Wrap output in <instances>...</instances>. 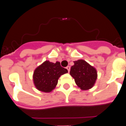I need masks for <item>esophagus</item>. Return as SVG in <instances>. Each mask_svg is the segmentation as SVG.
<instances>
[{"label": "esophagus", "instance_id": "esophagus-1", "mask_svg": "<svg viewBox=\"0 0 126 126\" xmlns=\"http://www.w3.org/2000/svg\"><path fill=\"white\" fill-rule=\"evenodd\" d=\"M66 69H67V70H68V72H69V71H70V69H71V68H70V66H68L66 67Z\"/></svg>", "mask_w": 126, "mask_h": 126}]
</instances>
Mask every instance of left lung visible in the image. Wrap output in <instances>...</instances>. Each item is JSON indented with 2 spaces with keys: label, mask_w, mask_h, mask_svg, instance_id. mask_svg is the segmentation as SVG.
<instances>
[{
  "label": "left lung",
  "mask_w": 126,
  "mask_h": 126,
  "mask_svg": "<svg viewBox=\"0 0 126 126\" xmlns=\"http://www.w3.org/2000/svg\"><path fill=\"white\" fill-rule=\"evenodd\" d=\"M71 68L70 74L74 79L77 85L81 90H87L94 85L97 79V71L87 62L79 60L74 62Z\"/></svg>",
  "instance_id": "left-lung-1"
}]
</instances>
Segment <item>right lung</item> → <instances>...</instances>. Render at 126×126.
<instances>
[{
  "instance_id": "right-lung-1",
  "label": "right lung",
  "mask_w": 126,
  "mask_h": 126,
  "mask_svg": "<svg viewBox=\"0 0 126 126\" xmlns=\"http://www.w3.org/2000/svg\"><path fill=\"white\" fill-rule=\"evenodd\" d=\"M67 72L68 70L61 66L60 62L54 63L46 61L34 71V84L39 91L50 92L57 85L60 76Z\"/></svg>"
}]
</instances>
